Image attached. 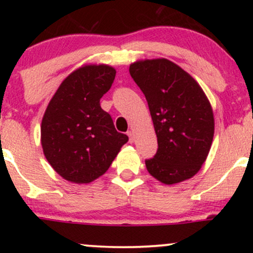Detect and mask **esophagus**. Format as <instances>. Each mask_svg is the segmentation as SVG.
I'll return each mask as SVG.
<instances>
[{
    "mask_svg": "<svg viewBox=\"0 0 253 253\" xmlns=\"http://www.w3.org/2000/svg\"><path fill=\"white\" fill-rule=\"evenodd\" d=\"M127 135H128L129 138V143H134V133H133L132 130H128V132H127Z\"/></svg>",
    "mask_w": 253,
    "mask_h": 253,
    "instance_id": "34e87169",
    "label": "esophagus"
}]
</instances>
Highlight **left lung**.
<instances>
[{
    "instance_id": "1",
    "label": "left lung",
    "mask_w": 253,
    "mask_h": 253,
    "mask_svg": "<svg viewBox=\"0 0 253 253\" xmlns=\"http://www.w3.org/2000/svg\"><path fill=\"white\" fill-rule=\"evenodd\" d=\"M129 74L144 92L158 141L145 161L157 181L176 184L195 176L210 153L214 114L200 84L165 58L136 60Z\"/></svg>"
}]
</instances>
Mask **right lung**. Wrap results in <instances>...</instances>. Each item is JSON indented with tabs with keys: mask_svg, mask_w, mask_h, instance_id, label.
<instances>
[{
	"mask_svg": "<svg viewBox=\"0 0 253 253\" xmlns=\"http://www.w3.org/2000/svg\"><path fill=\"white\" fill-rule=\"evenodd\" d=\"M115 69L86 64L60 83L42 121L43 155L64 179L86 184L102 176L128 136L115 129L100 100L112 86Z\"/></svg>",
	"mask_w": 253,
	"mask_h": 253,
	"instance_id": "add662e5",
	"label": "right lung"
}]
</instances>
